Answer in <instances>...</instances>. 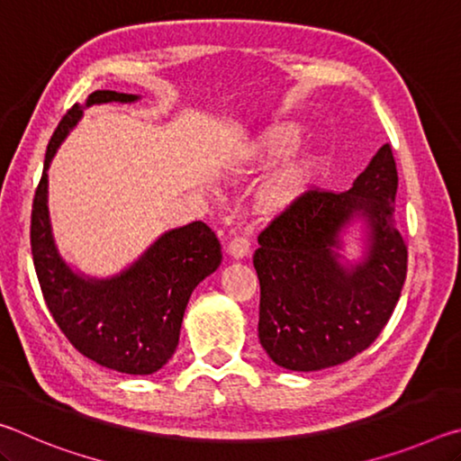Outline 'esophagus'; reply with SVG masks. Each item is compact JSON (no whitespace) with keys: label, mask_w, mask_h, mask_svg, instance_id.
Listing matches in <instances>:
<instances>
[{"label":"esophagus","mask_w":461,"mask_h":461,"mask_svg":"<svg viewBox=\"0 0 461 461\" xmlns=\"http://www.w3.org/2000/svg\"><path fill=\"white\" fill-rule=\"evenodd\" d=\"M228 252L230 256H233V258H244V256H248L249 252V240L246 236H241V233H238V236H233L230 240Z\"/></svg>","instance_id":"34e87169"}]
</instances>
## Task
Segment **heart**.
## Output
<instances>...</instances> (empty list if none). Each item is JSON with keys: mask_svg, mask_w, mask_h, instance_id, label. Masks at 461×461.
<instances>
[{"mask_svg": "<svg viewBox=\"0 0 461 461\" xmlns=\"http://www.w3.org/2000/svg\"><path fill=\"white\" fill-rule=\"evenodd\" d=\"M301 131L293 123H275V126L260 131V136L254 140L252 150L264 156V158H280L296 144ZM309 175V162L307 160H294L286 168L280 170V175L268 185L267 189V201L272 205H280V203L291 201L293 197L301 193L303 185L307 181Z\"/></svg>", "mask_w": 461, "mask_h": 461, "instance_id": "1", "label": "heart"}]
</instances>
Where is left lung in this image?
Here are the masks:
<instances>
[{
  "label": "left lung",
  "instance_id": "1",
  "mask_svg": "<svg viewBox=\"0 0 461 461\" xmlns=\"http://www.w3.org/2000/svg\"><path fill=\"white\" fill-rule=\"evenodd\" d=\"M396 162L384 144L343 193L311 189L258 236V338L272 362L315 372L352 360L372 346L399 303L407 244L394 228ZM364 219L366 254L343 265L340 233Z\"/></svg>",
  "mask_w": 461,
  "mask_h": 461
}]
</instances>
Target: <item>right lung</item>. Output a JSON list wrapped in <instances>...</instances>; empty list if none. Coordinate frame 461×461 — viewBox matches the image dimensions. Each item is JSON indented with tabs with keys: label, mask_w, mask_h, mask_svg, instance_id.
Listing matches in <instances>:
<instances>
[{
	"label": "right lung",
	"mask_w": 461,
	"mask_h": 461,
	"mask_svg": "<svg viewBox=\"0 0 461 461\" xmlns=\"http://www.w3.org/2000/svg\"><path fill=\"white\" fill-rule=\"evenodd\" d=\"M138 99L130 93L93 91L85 105L75 104L65 113L46 148L32 203L30 244L44 301L67 339L99 366L144 376L158 372L173 357L191 293L221 264L220 240L209 225L193 221L162 233L120 275L93 278L62 260L49 215L50 160L81 120L83 109Z\"/></svg>",
	"instance_id": "obj_1"
}]
</instances>
